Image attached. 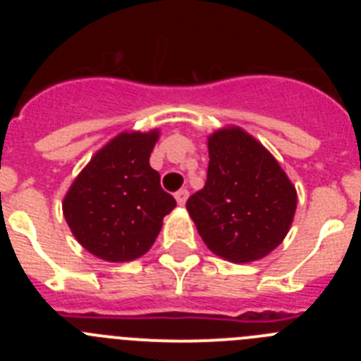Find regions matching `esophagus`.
I'll return each mask as SVG.
<instances>
[{"instance_id": "34e87169", "label": "esophagus", "mask_w": 361, "mask_h": 361, "mask_svg": "<svg viewBox=\"0 0 361 361\" xmlns=\"http://www.w3.org/2000/svg\"><path fill=\"white\" fill-rule=\"evenodd\" d=\"M175 199H177L178 206H184L188 200V190H178L177 193H175Z\"/></svg>"}]
</instances>
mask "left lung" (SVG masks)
I'll return each instance as SVG.
<instances>
[{
    "mask_svg": "<svg viewBox=\"0 0 361 361\" xmlns=\"http://www.w3.org/2000/svg\"><path fill=\"white\" fill-rule=\"evenodd\" d=\"M208 178L186 209L209 251L235 264L264 258L283 240L296 190L276 159L238 126L208 137Z\"/></svg>",
    "mask_w": 361,
    "mask_h": 361,
    "instance_id": "8db88e82",
    "label": "left lung"
}]
</instances>
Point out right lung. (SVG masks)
<instances>
[{"label":"right lung","instance_id":"right-lung-1","mask_svg":"<svg viewBox=\"0 0 361 361\" xmlns=\"http://www.w3.org/2000/svg\"><path fill=\"white\" fill-rule=\"evenodd\" d=\"M159 130L123 132L95 153L63 200V215L86 251L106 262L142 257L177 206L149 166Z\"/></svg>","mask_w":361,"mask_h":361}]
</instances>
